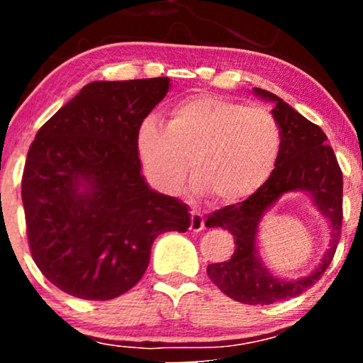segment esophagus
Returning <instances> with one entry per match:
<instances>
[{
	"instance_id": "1",
	"label": "esophagus",
	"mask_w": 363,
	"mask_h": 363,
	"mask_svg": "<svg viewBox=\"0 0 363 363\" xmlns=\"http://www.w3.org/2000/svg\"><path fill=\"white\" fill-rule=\"evenodd\" d=\"M203 227H205V218H203V215L199 213V211H191V230L199 232L203 230Z\"/></svg>"
}]
</instances>
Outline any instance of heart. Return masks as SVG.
I'll use <instances>...</instances> for the list:
<instances>
[{
	"label": "heart",
	"mask_w": 363,
	"mask_h": 363,
	"mask_svg": "<svg viewBox=\"0 0 363 363\" xmlns=\"http://www.w3.org/2000/svg\"><path fill=\"white\" fill-rule=\"evenodd\" d=\"M136 150L152 184L176 194L187 162L196 194L232 205L249 198L272 177L281 152V129L269 111L199 94L169 112L167 126L145 118Z\"/></svg>",
	"instance_id": "obj_1"
}]
</instances>
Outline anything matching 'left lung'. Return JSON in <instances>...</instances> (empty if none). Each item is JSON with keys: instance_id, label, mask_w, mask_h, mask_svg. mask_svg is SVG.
Wrapping results in <instances>:
<instances>
[{"instance_id": "8db88e82", "label": "left lung", "mask_w": 363, "mask_h": 363, "mask_svg": "<svg viewBox=\"0 0 363 363\" xmlns=\"http://www.w3.org/2000/svg\"><path fill=\"white\" fill-rule=\"evenodd\" d=\"M254 94L273 104L272 114L281 129L280 158L272 177L257 193L206 216V227H222L232 232L235 240V251L230 259L210 264L206 273L234 301L249 306H268L311 289L331 264L343 220V174L335 152L326 145L328 136L323 129L272 91L254 89ZM286 192L309 194L316 209L330 222V247L325 257L314 272L297 281L274 277L257 251V232L262 216Z\"/></svg>"}]
</instances>
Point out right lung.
I'll list each match as a JSON object with an SVG mask.
<instances>
[{
    "label": "right lung",
    "mask_w": 363,
    "mask_h": 363,
    "mask_svg": "<svg viewBox=\"0 0 363 363\" xmlns=\"http://www.w3.org/2000/svg\"><path fill=\"white\" fill-rule=\"evenodd\" d=\"M170 78L91 82L32 141L22 177L30 252L52 285L85 301L126 294L153 240L186 232L191 215L141 174L136 131Z\"/></svg>",
    "instance_id": "right-lung-1"
}]
</instances>
